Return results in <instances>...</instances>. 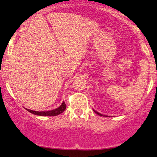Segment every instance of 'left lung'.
<instances>
[{"mask_svg":"<svg viewBox=\"0 0 157 157\" xmlns=\"http://www.w3.org/2000/svg\"><path fill=\"white\" fill-rule=\"evenodd\" d=\"M94 110V109H93ZM94 111L95 113H97V114H98V115H100V116H102V117H108L107 115H104V114H102V113H99V112H97V111H95V110H94Z\"/></svg>","mask_w":157,"mask_h":157,"instance_id":"left-lung-1","label":"left lung"}]
</instances>
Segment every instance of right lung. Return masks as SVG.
<instances>
[{
	"label": "right lung",
	"mask_w": 157,
	"mask_h": 157,
	"mask_svg": "<svg viewBox=\"0 0 157 157\" xmlns=\"http://www.w3.org/2000/svg\"><path fill=\"white\" fill-rule=\"evenodd\" d=\"M66 103H65L64 102H63V103L61 104L58 108H57V109H53V110H50V111H33V110H30L28 109H26L29 111V112L33 113V114L37 115V116L53 117V116H57V115L60 114L61 113L63 112L65 110H66Z\"/></svg>",
	"instance_id": "obj_1"
}]
</instances>
